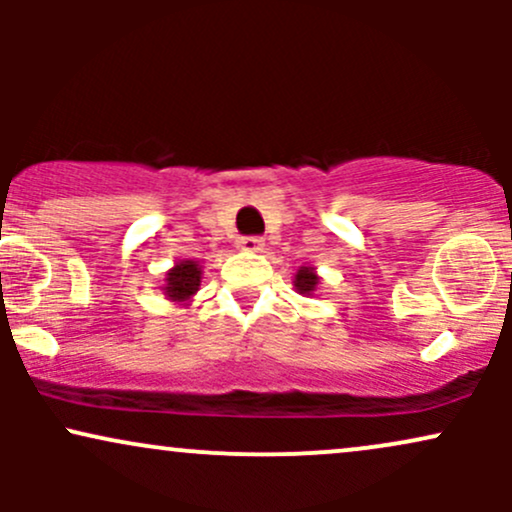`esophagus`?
<instances>
[{
    "label": "esophagus",
    "mask_w": 512,
    "mask_h": 512,
    "mask_svg": "<svg viewBox=\"0 0 512 512\" xmlns=\"http://www.w3.org/2000/svg\"><path fill=\"white\" fill-rule=\"evenodd\" d=\"M238 248L243 252H262L264 250V240L260 236H245L238 240Z\"/></svg>",
    "instance_id": "1"
}]
</instances>
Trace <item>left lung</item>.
Masks as SVG:
<instances>
[{
    "label": "left lung",
    "instance_id": "left-lung-1",
    "mask_svg": "<svg viewBox=\"0 0 512 512\" xmlns=\"http://www.w3.org/2000/svg\"><path fill=\"white\" fill-rule=\"evenodd\" d=\"M293 286H296L301 293H313L315 286H317V276L310 267H303L301 272L296 274V281H293Z\"/></svg>",
    "mask_w": 512,
    "mask_h": 512
}]
</instances>
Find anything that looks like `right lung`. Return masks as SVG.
Segmentation results:
<instances>
[{
	"mask_svg": "<svg viewBox=\"0 0 512 512\" xmlns=\"http://www.w3.org/2000/svg\"><path fill=\"white\" fill-rule=\"evenodd\" d=\"M199 279H202V272L195 262H180L175 264V269L168 272V286H166V296L170 301H187L192 293L197 291Z\"/></svg>",
	"mask_w": 512,
	"mask_h": 512,
	"instance_id": "add662e5",
	"label": "right lung"
}]
</instances>
